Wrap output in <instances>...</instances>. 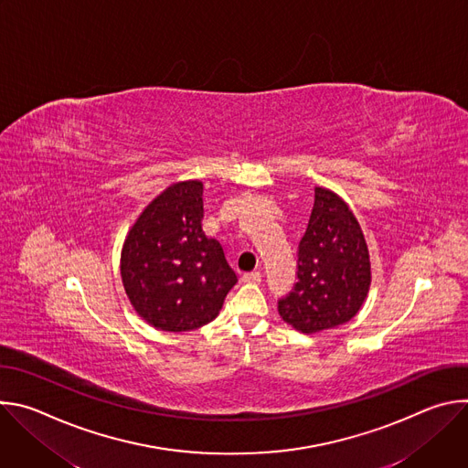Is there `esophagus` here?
I'll return each mask as SVG.
<instances>
[{"label": "esophagus", "mask_w": 468, "mask_h": 468, "mask_svg": "<svg viewBox=\"0 0 468 468\" xmlns=\"http://www.w3.org/2000/svg\"><path fill=\"white\" fill-rule=\"evenodd\" d=\"M261 280H262L261 272H246V274L242 276V282H244V283H261Z\"/></svg>", "instance_id": "obj_1"}]
</instances>
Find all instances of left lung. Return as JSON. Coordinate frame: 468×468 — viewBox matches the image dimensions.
<instances>
[{"label": "left lung", "instance_id": "1", "mask_svg": "<svg viewBox=\"0 0 468 468\" xmlns=\"http://www.w3.org/2000/svg\"><path fill=\"white\" fill-rule=\"evenodd\" d=\"M296 255L298 282L278 300L282 318L302 333L352 320L370 287V259L359 222L337 194L314 188V206Z\"/></svg>", "mask_w": 468, "mask_h": 468}]
</instances>
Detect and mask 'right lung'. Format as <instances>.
<instances>
[{
	"mask_svg": "<svg viewBox=\"0 0 468 468\" xmlns=\"http://www.w3.org/2000/svg\"><path fill=\"white\" fill-rule=\"evenodd\" d=\"M204 185L168 186L144 209L122 250V282L135 311L165 331L217 318L237 283L226 251L202 229Z\"/></svg>",
	"mask_w": 468,
	"mask_h": 468,
	"instance_id": "add662e5",
	"label": "right lung"
}]
</instances>
